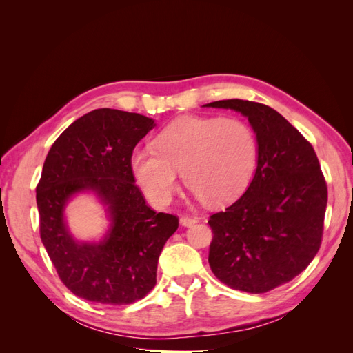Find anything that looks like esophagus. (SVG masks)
I'll return each instance as SVG.
<instances>
[{
	"label": "esophagus",
	"mask_w": 353,
	"mask_h": 353,
	"mask_svg": "<svg viewBox=\"0 0 353 353\" xmlns=\"http://www.w3.org/2000/svg\"><path fill=\"white\" fill-rule=\"evenodd\" d=\"M179 223L183 227H193L194 223H197V218H194V216H181Z\"/></svg>",
	"instance_id": "obj_1"
}]
</instances>
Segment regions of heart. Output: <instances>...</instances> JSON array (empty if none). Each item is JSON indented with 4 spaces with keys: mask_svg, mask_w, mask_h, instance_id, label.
<instances>
[{
    "mask_svg": "<svg viewBox=\"0 0 353 353\" xmlns=\"http://www.w3.org/2000/svg\"><path fill=\"white\" fill-rule=\"evenodd\" d=\"M156 148L132 154V172L157 206L172 199L181 172L193 194L212 206L237 199L258 162V138L239 117H183L156 138Z\"/></svg>",
    "mask_w": 353,
    "mask_h": 353,
    "instance_id": "obj_1",
    "label": "heart"
}]
</instances>
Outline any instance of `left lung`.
<instances>
[{
	"label": "left lung",
	"instance_id": "1",
	"mask_svg": "<svg viewBox=\"0 0 353 353\" xmlns=\"http://www.w3.org/2000/svg\"><path fill=\"white\" fill-rule=\"evenodd\" d=\"M249 119L258 138V165L245 193L209 219L212 272L223 284L266 293L312 262L323 239L327 184L311 143L268 105L221 100Z\"/></svg>",
	"mask_w": 353,
	"mask_h": 353
}]
</instances>
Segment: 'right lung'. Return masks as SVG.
<instances>
[{"mask_svg": "<svg viewBox=\"0 0 353 353\" xmlns=\"http://www.w3.org/2000/svg\"><path fill=\"white\" fill-rule=\"evenodd\" d=\"M156 126L152 117L97 109L68 126L51 145L37 187L39 234L60 280L78 297L130 305L156 284L160 252L178 218L156 213L135 185L131 157ZM92 192L111 223L100 242H79L68 230L67 203Z\"/></svg>", "mask_w": 353, "mask_h": 353, "instance_id": "obj_1", "label": "right lung"}]
</instances>
